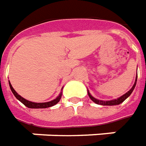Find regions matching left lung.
Here are the masks:
<instances>
[{
  "label": "left lung",
  "instance_id": "8db88e82",
  "mask_svg": "<svg viewBox=\"0 0 146 146\" xmlns=\"http://www.w3.org/2000/svg\"><path fill=\"white\" fill-rule=\"evenodd\" d=\"M137 78H136V81H135V83H134V85L133 86V87L132 89L128 91L127 93L125 94H123V96H121V97H119L117 99H114V100H110V101H103V100H98V99H96L95 98H94L93 96L90 94V92L88 91V95L89 97L90 98V99L94 102L95 103H97V104H99V105H103V106H113V105H118V104H120L121 103H123V101L126 99V98H128V96L132 94V92L133 91V90L135 88V86H136V84H137Z\"/></svg>",
  "mask_w": 146,
  "mask_h": 146
}]
</instances>
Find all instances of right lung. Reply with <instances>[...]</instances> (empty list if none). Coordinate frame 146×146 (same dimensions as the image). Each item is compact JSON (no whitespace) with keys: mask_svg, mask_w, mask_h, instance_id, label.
<instances>
[{"mask_svg":"<svg viewBox=\"0 0 146 146\" xmlns=\"http://www.w3.org/2000/svg\"><path fill=\"white\" fill-rule=\"evenodd\" d=\"M9 86H10V89H11V90H12V92L14 94V96L16 97V98H18V100L21 102V103H23L26 107H27L29 108H50V107H52L54 105H56V103L60 101V99L61 98V94L58 96L57 98H56V99H54L52 101H50V102H48V103H33V102H31V101H28L27 99H25L23 97H21L19 94H18L15 90H14V89L13 88V86H12V85L10 84L9 82Z\"/></svg>","mask_w":146,"mask_h":146,"instance_id":"right-lung-1","label":"right lung"}]
</instances>
